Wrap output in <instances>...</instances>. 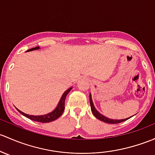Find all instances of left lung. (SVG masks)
<instances>
[{
    "label": "left lung",
    "mask_w": 155,
    "mask_h": 155,
    "mask_svg": "<svg viewBox=\"0 0 155 155\" xmlns=\"http://www.w3.org/2000/svg\"><path fill=\"white\" fill-rule=\"evenodd\" d=\"M89 98H90L91 108V111H92L93 114L94 115V117H97L98 120H101V121L105 122V123H110V124H117V123H122V122H124V121H125V120H128V119L131 118V117H128V118H126V119H123V120H112V119L107 118L106 117H105V116H103L102 114H101L99 112L97 111V109L95 108V107H94V103H93L91 94H90V95H89Z\"/></svg>",
    "instance_id": "8db88e82"
}]
</instances>
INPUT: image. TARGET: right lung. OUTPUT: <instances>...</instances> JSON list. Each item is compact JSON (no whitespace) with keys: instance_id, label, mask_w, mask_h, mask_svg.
Here are the masks:
<instances>
[{"instance_id":"1","label":"right lung","mask_w":155,"mask_h":155,"mask_svg":"<svg viewBox=\"0 0 155 155\" xmlns=\"http://www.w3.org/2000/svg\"><path fill=\"white\" fill-rule=\"evenodd\" d=\"M40 48L39 47H35V48H31L30 50H27V52L29 51H32V50H38ZM72 89V87L68 88L65 92L63 94V95L61 96V99H60L59 102H58V105H57L56 108L53 110L50 113L47 114L45 115H40V116H34V115H29L27 114L24 113V112L21 111L20 110H18H18L21 114L22 115L25 116L27 118L30 119L31 120H33V121H36V122H40V123H50V122L54 121V120H57L58 117H60L61 116V114H63L64 110V102H65V99H66L67 95L68 94V93L71 91Z\"/></svg>"}]
</instances>
